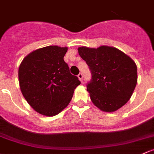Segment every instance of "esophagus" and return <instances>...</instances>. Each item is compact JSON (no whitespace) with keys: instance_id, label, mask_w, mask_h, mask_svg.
Here are the masks:
<instances>
[{"instance_id":"obj_1","label":"esophagus","mask_w":154,"mask_h":154,"mask_svg":"<svg viewBox=\"0 0 154 154\" xmlns=\"http://www.w3.org/2000/svg\"><path fill=\"white\" fill-rule=\"evenodd\" d=\"M77 77H78V79L80 80V81H82V73H80Z\"/></svg>"}]
</instances>
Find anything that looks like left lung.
I'll return each mask as SVG.
<instances>
[{"label": "left lung", "mask_w": 154, "mask_h": 154, "mask_svg": "<svg viewBox=\"0 0 154 154\" xmlns=\"http://www.w3.org/2000/svg\"><path fill=\"white\" fill-rule=\"evenodd\" d=\"M77 50L91 72L87 91L93 104L104 112H114L125 105L137 85L135 62L112 46H81Z\"/></svg>", "instance_id": "1"}]
</instances>
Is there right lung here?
<instances>
[{
	"mask_svg": "<svg viewBox=\"0 0 154 154\" xmlns=\"http://www.w3.org/2000/svg\"><path fill=\"white\" fill-rule=\"evenodd\" d=\"M68 47L48 46L27 54L20 63L18 80L21 93L35 111L46 116L60 114L68 106L80 84L63 57Z\"/></svg>",
	"mask_w": 154,
	"mask_h": 154,
	"instance_id": "add662e5",
	"label": "right lung"
}]
</instances>
